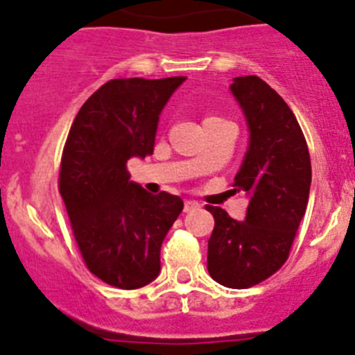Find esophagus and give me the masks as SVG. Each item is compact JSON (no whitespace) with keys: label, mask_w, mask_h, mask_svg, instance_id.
<instances>
[{"label":"esophagus","mask_w":355,"mask_h":355,"mask_svg":"<svg viewBox=\"0 0 355 355\" xmlns=\"http://www.w3.org/2000/svg\"><path fill=\"white\" fill-rule=\"evenodd\" d=\"M200 208V202H197V200H192V199H188L184 200V211L190 213V211H196V209Z\"/></svg>","instance_id":"34e87169"}]
</instances>
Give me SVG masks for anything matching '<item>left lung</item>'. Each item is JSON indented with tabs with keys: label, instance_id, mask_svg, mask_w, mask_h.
<instances>
[{
	"label": "left lung",
	"instance_id": "8db88e82",
	"mask_svg": "<svg viewBox=\"0 0 355 355\" xmlns=\"http://www.w3.org/2000/svg\"><path fill=\"white\" fill-rule=\"evenodd\" d=\"M250 140L234 187L250 196L238 222L222 208L206 206L215 218L208 240V272L227 288H250L286 263L307 208L311 159L297 117L284 99L258 76L234 78Z\"/></svg>",
	"mask_w": 355,
	"mask_h": 355
}]
</instances>
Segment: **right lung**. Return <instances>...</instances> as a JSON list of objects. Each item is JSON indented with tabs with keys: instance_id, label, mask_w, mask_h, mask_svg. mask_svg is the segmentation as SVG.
<instances>
[{
	"instance_id": "obj_1",
	"label": "right lung",
	"mask_w": 355,
	"mask_h": 355,
	"mask_svg": "<svg viewBox=\"0 0 355 355\" xmlns=\"http://www.w3.org/2000/svg\"><path fill=\"white\" fill-rule=\"evenodd\" d=\"M184 76L119 78L83 103L62 153L58 190L85 265L121 290L159 274L163 238L183 211L181 197L150 196L130 181L128 159L153 155L163 106Z\"/></svg>"
}]
</instances>
